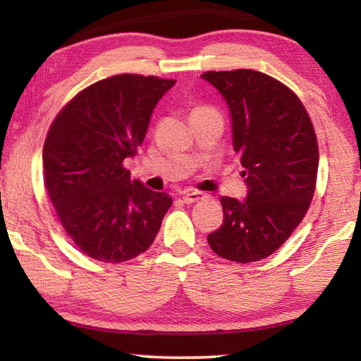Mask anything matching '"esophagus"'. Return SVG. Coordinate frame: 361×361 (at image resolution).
I'll list each match as a JSON object with an SVG mask.
<instances>
[{
  "instance_id": "1",
  "label": "esophagus",
  "mask_w": 361,
  "mask_h": 361,
  "mask_svg": "<svg viewBox=\"0 0 361 361\" xmlns=\"http://www.w3.org/2000/svg\"><path fill=\"white\" fill-rule=\"evenodd\" d=\"M205 199V194L200 192V191H188L183 194V202L185 204H194V202H199V200Z\"/></svg>"
}]
</instances>
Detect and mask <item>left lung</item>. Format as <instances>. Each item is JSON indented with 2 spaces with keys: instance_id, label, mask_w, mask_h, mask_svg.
<instances>
[{
  "instance_id": "8db88e82",
  "label": "left lung",
  "mask_w": 361,
  "mask_h": 361,
  "mask_svg": "<svg viewBox=\"0 0 361 361\" xmlns=\"http://www.w3.org/2000/svg\"><path fill=\"white\" fill-rule=\"evenodd\" d=\"M200 78L228 103L248 188L245 200L221 197L223 224L207 240L224 259H264L283 245L314 197L319 146L312 122L296 94L264 73L207 71Z\"/></svg>"
}]
</instances>
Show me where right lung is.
Segmentation results:
<instances>
[{
	"mask_svg": "<svg viewBox=\"0 0 361 361\" xmlns=\"http://www.w3.org/2000/svg\"><path fill=\"white\" fill-rule=\"evenodd\" d=\"M173 79L118 75L89 85L54 119L42 149L44 183L66 234L84 255L122 262L146 252L172 205L132 180L152 109Z\"/></svg>",
	"mask_w": 361,
	"mask_h": 361,
	"instance_id": "1",
	"label": "right lung"
}]
</instances>
